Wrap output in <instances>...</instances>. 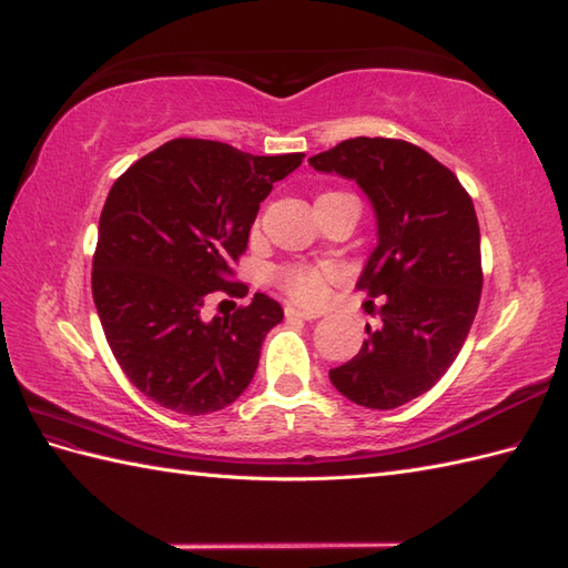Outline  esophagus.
Masks as SVG:
<instances>
[{"instance_id": "obj_1", "label": "esophagus", "mask_w": 568, "mask_h": 568, "mask_svg": "<svg viewBox=\"0 0 568 568\" xmlns=\"http://www.w3.org/2000/svg\"><path fill=\"white\" fill-rule=\"evenodd\" d=\"M284 313H286V318H301V321H316L321 316L318 311H304V308H294V306H286Z\"/></svg>"}]
</instances>
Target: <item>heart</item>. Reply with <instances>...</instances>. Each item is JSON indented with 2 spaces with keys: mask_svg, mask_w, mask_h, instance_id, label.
Returning <instances> with one entry per match:
<instances>
[{
  "mask_svg": "<svg viewBox=\"0 0 568 568\" xmlns=\"http://www.w3.org/2000/svg\"><path fill=\"white\" fill-rule=\"evenodd\" d=\"M274 284L296 304L316 306L325 298L327 286L335 280V270L325 264H288V267L274 270Z\"/></svg>",
  "mask_w": 568,
  "mask_h": 568,
  "instance_id": "heart-1",
  "label": "heart"
}]
</instances>
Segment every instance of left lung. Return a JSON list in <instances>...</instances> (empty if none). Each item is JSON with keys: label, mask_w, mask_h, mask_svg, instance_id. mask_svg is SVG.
<instances>
[{"label": "left lung", "mask_w": 568, "mask_h": 568, "mask_svg": "<svg viewBox=\"0 0 568 568\" xmlns=\"http://www.w3.org/2000/svg\"><path fill=\"white\" fill-rule=\"evenodd\" d=\"M311 168L357 182L372 201L376 247L357 288L379 306L349 362L331 369L352 403L390 410L430 390L457 359L481 301V233L471 196L423 148L394 138H349Z\"/></svg>", "instance_id": "left-lung-1"}]
</instances>
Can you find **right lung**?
<instances>
[{"instance_id":"right-lung-1","label":"right lung","mask_w":568,"mask_h":568,"mask_svg":"<svg viewBox=\"0 0 568 568\" xmlns=\"http://www.w3.org/2000/svg\"><path fill=\"white\" fill-rule=\"evenodd\" d=\"M301 160L174 138L113 182L99 219L92 296L123 374L162 408L213 413L250 386L282 306L255 294L206 318V304L216 292L247 294L229 282L231 262L245 252L274 182Z\"/></svg>"}]
</instances>
